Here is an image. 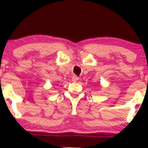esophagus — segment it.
<instances>
[{
	"instance_id": "obj_1",
	"label": "esophagus",
	"mask_w": 148,
	"mask_h": 148,
	"mask_svg": "<svg viewBox=\"0 0 148 148\" xmlns=\"http://www.w3.org/2000/svg\"><path fill=\"white\" fill-rule=\"evenodd\" d=\"M72 81L73 82H77V80H78V79H79V77H77V76H76V75H74L73 76H72Z\"/></svg>"
}]
</instances>
